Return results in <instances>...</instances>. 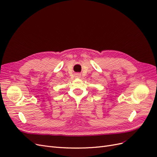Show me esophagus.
I'll use <instances>...</instances> for the list:
<instances>
[{
	"instance_id": "34e87169",
	"label": "esophagus",
	"mask_w": 157,
	"mask_h": 157,
	"mask_svg": "<svg viewBox=\"0 0 157 157\" xmlns=\"http://www.w3.org/2000/svg\"><path fill=\"white\" fill-rule=\"evenodd\" d=\"M76 77L80 78V74H77V75H76Z\"/></svg>"
}]
</instances>
